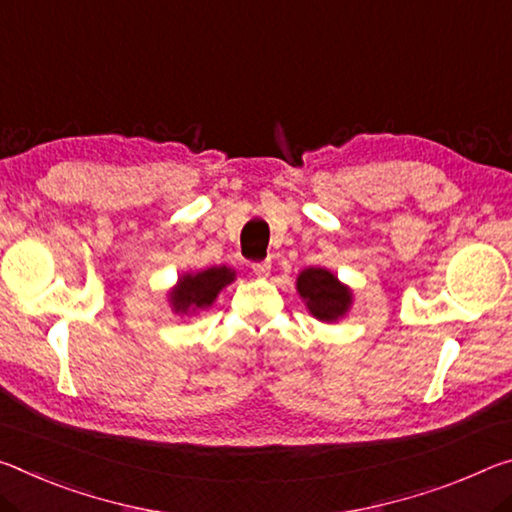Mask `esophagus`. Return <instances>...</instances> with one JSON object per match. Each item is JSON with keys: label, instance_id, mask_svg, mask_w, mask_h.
I'll return each mask as SVG.
<instances>
[{"label": "esophagus", "instance_id": "34e87169", "mask_svg": "<svg viewBox=\"0 0 512 512\" xmlns=\"http://www.w3.org/2000/svg\"><path fill=\"white\" fill-rule=\"evenodd\" d=\"M253 271H255L257 278H266V275L271 273V262H269V259H264V262H257V264H253Z\"/></svg>", "mask_w": 512, "mask_h": 512}]
</instances>
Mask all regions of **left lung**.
I'll return each mask as SVG.
<instances>
[{"mask_svg":"<svg viewBox=\"0 0 512 512\" xmlns=\"http://www.w3.org/2000/svg\"><path fill=\"white\" fill-rule=\"evenodd\" d=\"M296 291L314 319L323 323H337L351 312L353 289L323 266H310L300 271Z\"/></svg>","mask_w":512,"mask_h":512,"instance_id":"obj_1","label":"left lung"}]
</instances>
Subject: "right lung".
Masks as SVG:
<instances>
[{"label": "right lung", "mask_w": 512, "mask_h": 512, "mask_svg": "<svg viewBox=\"0 0 512 512\" xmlns=\"http://www.w3.org/2000/svg\"><path fill=\"white\" fill-rule=\"evenodd\" d=\"M237 280V271L230 266H212V269L182 273L175 287L168 291V303L173 314L193 316L214 305L218 294Z\"/></svg>", "instance_id": "obj_1"}]
</instances>
